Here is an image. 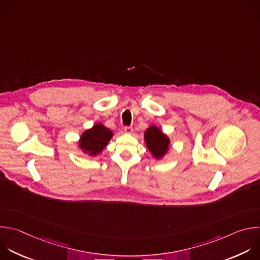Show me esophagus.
<instances>
[{"instance_id":"esophagus-1","label":"esophagus","mask_w":260,"mask_h":260,"mask_svg":"<svg viewBox=\"0 0 260 260\" xmlns=\"http://www.w3.org/2000/svg\"><path fill=\"white\" fill-rule=\"evenodd\" d=\"M134 129L132 126H124V133L125 134H133Z\"/></svg>"}]
</instances>
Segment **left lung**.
<instances>
[{"mask_svg":"<svg viewBox=\"0 0 260 260\" xmlns=\"http://www.w3.org/2000/svg\"><path fill=\"white\" fill-rule=\"evenodd\" d=\"M148 150L155 159H161L169 149V138L155 125L149 126L144 134Z\"/></svg>","mask_w":260,"mask_h":260,"instance_id":"1","label":"left lung"}]
</instances>
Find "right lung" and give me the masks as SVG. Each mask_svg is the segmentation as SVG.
Here are the masks:
<instances>
[{"label": "right lung", "mask_w": 260, "mask_h": 260, "mask_svg": "<svg viewBox=\"0 0 260 260\" xmlns=\"http://www.w3.org/2000/svg\"><path fill=\"white\" fill-rule=\"evenodd\" d=\"M112 137V131L105 127L102 123H96L92 128L81 134L78 146L83 153L90 156H97L106 148Z\"/></svg>", "instance_id": "right-lung-1"}]
</instances>
